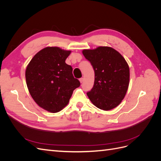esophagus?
<instances>
[{"instance_id": "obj_1", "label": "esophagus", "mask_w": 161, "mask_h": 161, "mask_svg": "<svg viewBox=\"0 0 161 161\" xmlns=\"http://www.w3.org/2000/svg\"><path fill=\"white\" fill-rule=\"evenodd\" d=\"M79 81H80V83H82V82H83V81H84L83 78H80V79H79Z\"/></svg>"}]
</instances>
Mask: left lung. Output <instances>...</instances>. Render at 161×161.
I'll return each instance as SVG.
<instances>
[{
    "label": "left lung",
    "instance_id": "obj_1",
    "mask_svg": "<svg viewBox=\"0 0 161 161\" xmlns=\"http://www.w3.org/2000/svg\"><path fill=\"white\" fill-rule=\"evenodd\" d=\"M82 53L95 71L94 85L87 96L100 109L109 111L116 108L128 89L130 69L127 62L118 51L108 46L83 50Z\"/></svg>",
    "mask_w": 161,
    "mask_h": 161
}]
</instances>
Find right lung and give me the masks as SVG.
<instances>
[{
  "mask_svg": "<svg viewBox=\"0 0 161 161\" xmlns=\"http://www.w3.org/2000/svg\"><path fill=\"white\" fill-rule=\"evenodd\" d=\"M71 53L58 47H46L38 52L25 70L26 83L34 101L51 113L68 105L73 91L80 85L65 62Z\"/></svg>",
  "mask_w": 161,
  "mask_h": 161,
  "instance_id": "1",
  "label": "right lung"
}]
</instances>
